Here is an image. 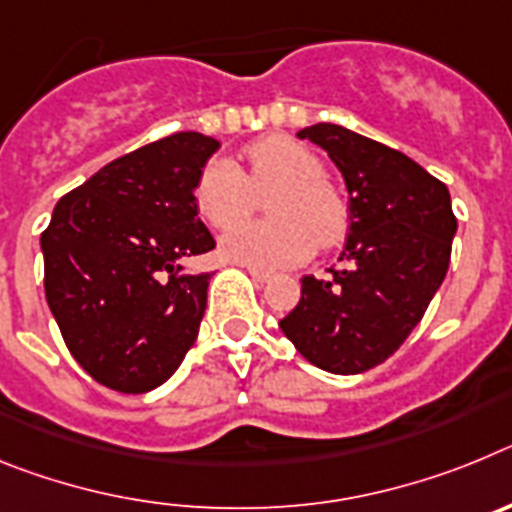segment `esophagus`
<instances>
[{
	"instance_id": "esophagus-1",
	"label": "esophagus",
	"mask_w": 512,
	"mask_h": 512,
	"mask_svg": "<svg viewBox=\"0 0 512 512\" xmlns=\"http://www.w3.org/2000/svg\"><path fill=\"white\" fill-rule=\"evenodd\" d=\"M248 274H251V279H253V282H261V284H264V282H269V279H271V274H269V271L253 269V266H248Z\"/></svg>"
}]
</instances>
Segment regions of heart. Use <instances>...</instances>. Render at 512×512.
<instances>
[{
	"mask_svg": "<svg viewBox=\"0 0 512 512\" xmlns=\"http://www.w3.org/2000/svg\"><path fill=\"white\" fill-rule=\"evenodd\" d=\"M246 164L243 174L230 158H212L194 184L202 220L217 230L231 225L220 238L223 259L261 271L289 269L310 259L318 243L333 246L346 235V202L325 182L323 164L310 148L287 135H266L246 148ZM269 188L275 192L267 209L275 220L238 224L255 194Z\"/></svg>",
	"mask_w": 512,
	"mask_h": 512,
	"instance_id": "b5f03b06",
	"label": "heart"
}]
</instances>
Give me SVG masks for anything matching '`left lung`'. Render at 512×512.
I'll return each instance as SVG.
<instances>
[{"label":"left lung","instance_id":"1","mask_svg":"<svg viewBox=\"0 0 512 512\" xmlns=\"http://www.w3.org/2000/svg\"><path fill=\"white\" fill-rule=\"evenodd\" d=\"M312 140L348 189V238L330 279L302 277V297L279 320L310 364L361 374L390 359L441 287L456 217L451 194L413 158L354 130L318 122Z\"/></svg>","mask_w":512,"mask_h":512}]
</instances>
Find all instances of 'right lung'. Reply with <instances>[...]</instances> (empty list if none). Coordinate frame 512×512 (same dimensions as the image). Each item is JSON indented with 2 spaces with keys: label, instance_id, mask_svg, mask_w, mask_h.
I'll list each match as a JSON object with an SVG mask.
<instances>
[{
  "label": "right lung",
  "instance_id": "add662e5",
  "mask_svg": "<svg viewBox=\"0 0 512 512\" xmlns=\"http://www.w3.org/2000/svg\"><path fill=\"white\" fill-rule=\"evenodd\" d=\"M217 148L202 133H174L115 158L58 200L40 235L63 341L110 390H156L197 341L210 274L182 261L215 248L194 184Z\"/></svg>",
  "mask_w": 512,
  "mask_h": 512
}]
</instances>
